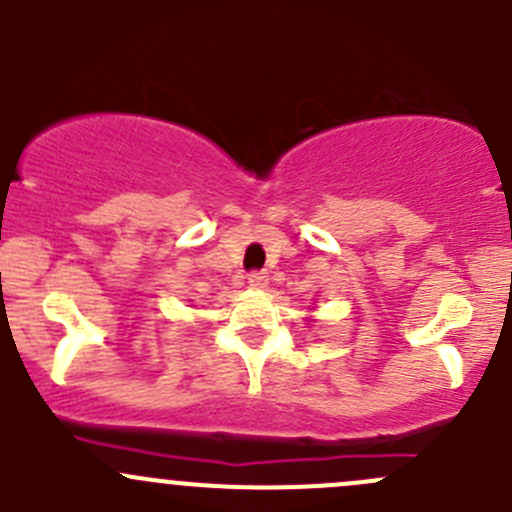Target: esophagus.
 I'll list each match as a JSON object with an SVG mask.
<instances>
[{"label": "esophagus", "instance_id": "1", "mask_svg": "<svg viewBox=\"0 0 512 512\" xmlns=\"http://www.w3.org/2000/svg\"><path fill=\"white\" fill-rule=\"evenodd\" d=\"M247 285L252 289H265L267 287V272H252L250 277H247Z\"/></svg>", "mask_w": 512, "mask_h": 512}]
</instances>
